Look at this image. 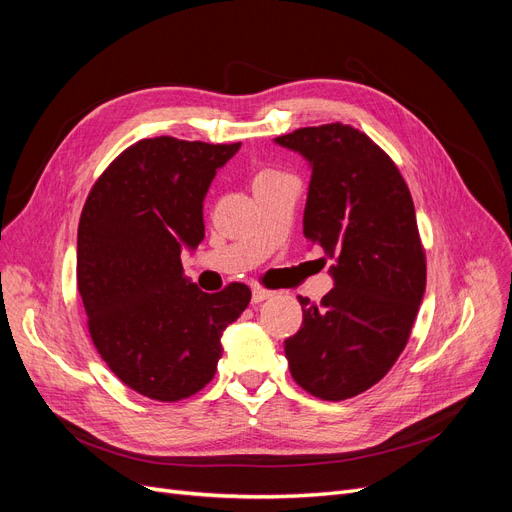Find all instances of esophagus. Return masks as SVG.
I'll use <instances>...</instances> for the list:
<instances>
[{
    "mask_svg": "<svg viewBox=\"0 0 512 512\" xmlns=\"http://www.w3.org/2000/svg\"><path fill=\"white\" fill-rule=\"evenodd\" d=\"M269 297H271V290L260 288V286H254V288H252V303H260V301H265V299H269Z\"/></svg>",
    "mask_w": 512,
    "mask_h": 512,
    "instance_id": "1",
    "label": "esophagus"
}]
</instances>
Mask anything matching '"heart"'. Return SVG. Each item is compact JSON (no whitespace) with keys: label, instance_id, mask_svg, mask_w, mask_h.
<instances>
[{"label":"heart","instance_id":"obj_1","mask_svg":"<svg viewBox=\"0 0 512 512\" xmlns=\"http://www.w3.org/2000/svg\"><path fill=\"white\" fill-rule=\"evenodd\" d=\"M282 177H286L284 170L273 168V166H262V168L256 170V175H254V188H258V185L271 183V181H277V179H282Z\"/></svg>","mask_w":512,"mask_h":512}]
</instances>
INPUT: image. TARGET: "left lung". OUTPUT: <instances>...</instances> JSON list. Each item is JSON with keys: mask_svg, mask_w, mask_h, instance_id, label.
<instances>
[{"mask_svg": "<svg viewBox=\"0 0 512 512\" xmlns=\"http://www.w3.org/2000/svg\"><path fill=\"white\" fill-rule=\"evenodd\" d=\"M312 164L303 235L335 258V288L299 297L301 329L284 342L303 391L342 401L380 382L404 352L427 282L408 185L389 153L346 123L277 136Z\"/></svg>", "mask_w": 512, "mask_h": 512, "instance_id": "1", "label": "left lung"}]
</instances>
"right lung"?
Listing matches in <instances>:
<instances>
[{"label":"right lung","mask_w":512,"mask_h":512,"mask_svg":"<svg viewBox=\"0 0 512 512\" xmlns=\"http://www.w3.org/2000/svg\"><path fill=\"white\" fill-rule=\"evenodd\" d=\"M241 143L143 138L106 166L79 222L76 284L87 329L113 374L156 401L213 380L220 337L252 299L232 282L207 294L183 277L181 247L205 237L203 200Z\"/></svg>","instance_id":"right-lung-1"}]
</instances>
